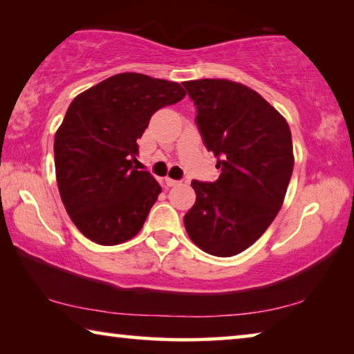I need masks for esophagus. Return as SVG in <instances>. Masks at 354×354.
Returning <instances> with one entry per match:
<instances>
[{"instance_id":"esophagus-1","label":"esophagus","mask_w":354,"mask_h":354,"mask_svg":"<svg viewBox=\"0 0 354 354\" xmlns=\"http://www.w3.org/2000/svg\"><path fill=\"white\" fill-rule=\"evenodd\" d=\"M165 184H167V187H175V185H179V181H176V179H171V178H165Z\"/></svg>"}]
</instances>
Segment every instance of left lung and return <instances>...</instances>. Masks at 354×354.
I'll return each instance as SVG.
<instances>
[{
	"label": "left lung",
	"instance_id": "left-lung-1",
	"mask_svg": "<svg viewBox=\"0 0 354 354\" xmlns=\"http://www.w3.org/2000/svg\"><path fill=\"white\" fill-rule=\"evenodd\" d=\"M205 145L217 156L215 183L192 181L184 215L196 247L218 257L242 253L277 217L293 170L286 118L253 88L230 80L185 81Z\"/></svg>",
	"mask_w": 354,
	"mask_h": 354
}]
</instances>
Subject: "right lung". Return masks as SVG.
<instances>
[{
    "label": "right lung",
    "instance_id": "add662e5",
    "mask_svg": "<svg viewBox=\"0 0 354 354\" xmlns=\"http://www.w3.org/2000/svg\"><path fill=\"white\" fill-rule=\"evenodd\" d=\"M185 97L178 82L118 73L71 101L55 136L59 194L71 221L100 245H118L142 230L162 189L133 167L137 140L156 111Z\"/></svg>",
    "mask_w": 354,
    "mask_h": 354
}]
</instances>
